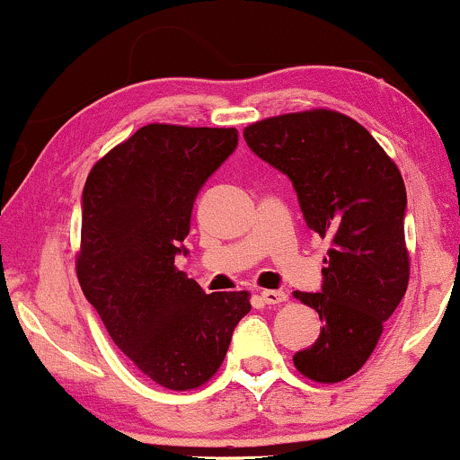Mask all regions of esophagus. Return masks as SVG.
Instances as JSON below:
<instances>
[{
	"mask_svg": "<svg viewBox=\"0 0 460 460\" xmlns=\"http://www.w3.org/2000/svg\"><path fill=\"white\" fill-rule=\"evenodd\" d=\"M261 298H263V303H266V305H279V303H283L285 298H288V294H285L283 289H263Z\"/></svg>",
	"mask_w": 460,
	"mask_h": 460,
	"instance_id": "obj_1",
	"label": "esophagus"
}]
</instances>
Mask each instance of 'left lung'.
Segmentation results:
<instances>
[{
    "label": "left lung",
    "mask_w": 460,
    "mask_h": 460,
    "mask_svg": "<svg viewBox=\"0 0 460 460\" xmlns=\"http://www.w3.org/2000/svg\"><path fill=\"white\" fill-rule=\"evenodd\" d=\"M244 140L289 177L305 223L331 240L320 292H294L322 320L294 366L311 381H346L374 352L409 285L402 175L363 125L331 110L272 116L248 125Z\"/></svg>",
    "instance_id": "8db88e82"
}]
</instances>
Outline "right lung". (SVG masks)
<instances>
[{"instance_id":"obj_1","label":"right lung","mask_w":460,"mask_h":460,"mask_svg":"<svg viewBox=\"0 0 460 460\" xmlns=\"http://www.w3.org/2000/svg\"><path fill=\"white\" fill-rule=\"evenodd\" d=\"M237 146V129L146 125L93 166L82 192L77 279L114 344L166 389L218 372L251 311L248 292L205 294L177 270L194 199Z\"/></svg>"}]
</instances>
